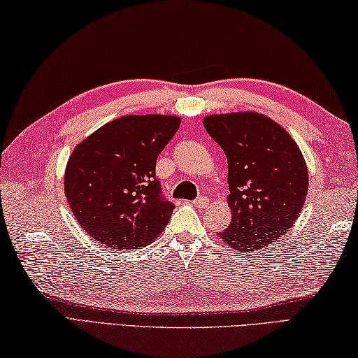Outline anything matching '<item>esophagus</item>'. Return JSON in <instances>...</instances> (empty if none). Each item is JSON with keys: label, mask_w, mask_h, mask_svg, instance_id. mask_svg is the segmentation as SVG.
<instances>
[{"label": "esophagus", "mask_w": 358, "mask_h": 358, "mask_svg": "<svg viewBox=\"0 0 358 358\" xmlns=\"http://www.w3.org/2000/svg\"><path fill=\"white\" fill-rule=\"evenodd\" d=\"M208 202H210V199L207 198V196H201V198H198L193 202V206L198 208H203L206 206H208Z\"/></svg>", "instance_id": "1"}]
</instances>
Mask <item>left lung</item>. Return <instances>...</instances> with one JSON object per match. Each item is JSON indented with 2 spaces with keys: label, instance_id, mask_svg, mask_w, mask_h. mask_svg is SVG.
Masks as SVG:
<instances>
[{
  "label": "left lung",
  "instance_id": "left-lung-1",
  "mask_svg": "<svg viewBox=\"0 0 358 358\" xmlns=\"http://www.w3.org/2000/svg\"><path fill=\"white\" fill-rule=\"evenodd\" d=\"M202 123L229 162L231 221L217 236L243 253L276 244L308 196L309 171L300 147L278 122L257 111L210 114Z\"/></svg>",
  "mask_w": 358,
  "mask_h": 358
}]
</instances>
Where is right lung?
Instances as JSON below:
<instances>
[{
	"label": "right lung",
	"instance_id": "obj_1",
	"mask_svg": "<svg viewBox=\"0 0 358 358\" xmlns=\"http://www.w3.org/2000/svg\"><path fill=\"white\" fill-rule=\"evenodd\" d=\"M179 127L178 115H123L71 152L64 194L94 241L109 249H134L152 243L166 227L174 206L160 198L156 160Z\"/></svg>",
	"mask_w": 358,
	"mask_h": 358
}]
</instances>
